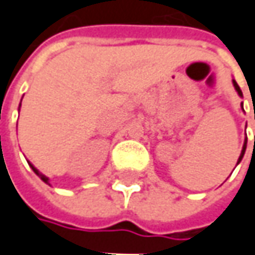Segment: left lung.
<instances>
[{"label":"left lung","instance_id":"left-lung-1","mask_svg":"<svg viewBox=\"0 0 255 255\" xmlns=\"http://www.w3.org/2000/svg\"><path fill=\"white\" fill-rule=\"evenodd\" d=\"M232 83H234V87H235V90L238 92V95L243 98V92H241V89H240V86L237 84V81L235 80H232ZM241 106H243V104H241ZM243 111H244V108H243ZM245 149H247V137H245V140H244V146H243V150H241V154H240V159H238V163L243 160V157H244V153H245ZM237 163V165H238Z\"/></svg>","mask_w":255,"mask_h":255}]
</instances>
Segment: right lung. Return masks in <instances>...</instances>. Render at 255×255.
<instances>
[{"label":"right lung","instance_id":"1","mask_svg":"<svg viewBox=\"0 0 255 255\" xmlns=\"http://www.w3.org/2000/svg\"><path fill=\"white\" fill-rule=\"evenodd\" d=\"M20 105H21V104H20ZM29 165H30V168L33 169V172H35V174L37 175V176H39V178H40V179H42V181H43L45 184H48V185H51V184H49V178H48L46 175H43V174H42V172H39V171L36 169L35 166H33V165L30 163V162H29Z\"/></svg>","mask_w":255,"mask_h":255}]
</instances>
